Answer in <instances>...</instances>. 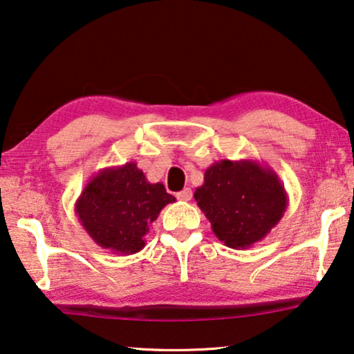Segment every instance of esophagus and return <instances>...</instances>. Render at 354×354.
Masks as SVG:
<instances>
[{
  "label": "esophagus",
  "mask_w": 354,
  "mask_h": 354,
  "mask_svg": "<svg viewBox=\"0 0 354 354\" xmlns=\"http://www.w3.org/2000/svg\"><path fill=\"white\" fill-rule=\"evenodd\" d=\"M192 196H193L192 188H183L182 192L177 193V199H180V201H189V199H192Z\"/></svg>",
  "instance_id": "34e87169"
}]
</instances>
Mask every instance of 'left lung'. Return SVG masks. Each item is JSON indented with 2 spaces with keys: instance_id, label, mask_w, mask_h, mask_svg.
I'll list each match as a JSON object with an SVG mask.
<instances>
[{
  "instance_id": "obj_1",
  "label": "left lung",
  "mask_w": 354,
  "mask_h": 354,
  "mask_svg": "<svg viewBox=\"0 0 354 354\" xmlns=\"http://www.w3.org/2000/svg\"><path fill=\"white\" fill-rule=\"evenodd\" d=\"M194 201L218 241L248 249L270 234L288 209V193L270 166L257 160H220L204 172Z\"/></svg>"
}]
</instances>
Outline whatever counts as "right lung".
<instances>
[{
    "mask_svg": "<svg viewBox=\"0 0 354 354\" xmlns=\"http://www.w3.org/2000/svg\"><path fill=\"white\" fill-rule=\"evenodd\" d=\"M176 201L162 183L147 180L136 161L94 174L75 203L84 232L111 254L132 255L145 248L151 223Z\"/></svg>",
    "mask_w": 354,
    "mask_h": 354,
    "instance_id": "obj_1",
    "label": "right lung"
}]
</instances>
